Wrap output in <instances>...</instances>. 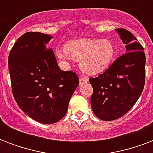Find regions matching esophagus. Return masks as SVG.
Instances as JSON below:
<instances>
[{
    "instance_id": "1",
    "label": "esophagus",
    "mask_w": 153,
    "mask_h": 153,
    "mask_svg": "<svg viewBox=\"0 0 153 153\" xmlns=\"http://www.w3.org/2000/svg\"><path fill=\"white\" fill-rule=\"evenodd\" d=\"M88 82V78H86V77H80L79 78V85L82 86V84L86 83Z\"/></svg>"
}]
</instances>
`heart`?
Segmentation results:
<instances>
[{"mask_svg":"<svg viewBox=\"0 0 153 153\" xmlns=\"http://www.w3.org/2000/svg\"><path fill=\"white\" fill-rule=\"evenodd\" d=\"M64 52L56 51L62 61H79V67L89 74H98L109 67L116 55V49L109 39H79L67 42Z\"/></svg>","mask_w":153,"mask_h":153,"instance_id":"heart-1","label":"heart"}]
</instances>
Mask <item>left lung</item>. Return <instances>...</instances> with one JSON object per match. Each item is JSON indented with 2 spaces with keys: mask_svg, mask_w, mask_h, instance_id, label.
I'll return each mask as SVG.
<instances>
[{
  "mask_svg": "<svg viewBox=\"0 0 153 153\" xmlns=\"http://www.w3.org/2000/svg\"><path fill=\"white\" fill-rule=\"evenodd\" d=\"M116 31L126 44V53L102 74L89 79L93 87L92 110L103 121H113L125 115L135 105L145 87L144 48L130 32L124 28Z\"/></svg>",
  "mask_w": 153,
  "mask_h": 153,
  "instance_id": "left-lung-1",
  "label": "left lung"
}]
</instances>
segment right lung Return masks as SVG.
Here are the masks:
<instances>
[{"label":"right lung","instance_id":"right-lung-1","mask_svg":"<svg viewBox=\"0 0 153 153\" xmlns=\"http://www.w3.org/2000/svg\"><path fill=\"white\" fill-rule=\"evenodd\" d=\"M52 38L41 32H26L8 55L13 97L20 109L35 121L53 124L66 115L70 99L79 85L76 73L58 66Z\"/></svg>","mask_w":153,"mask_h":153}]
</instances>
